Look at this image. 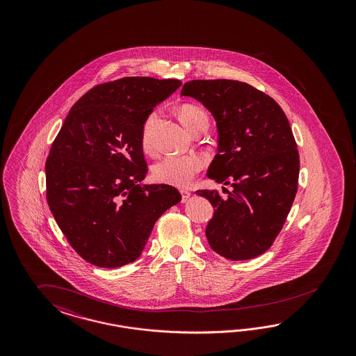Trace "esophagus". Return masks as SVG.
Returning <instances> with one entry per match:
<instances>
[{
	"label": "esophagus",
	"instance_id": "1",
	"mask_svg": "<svg viewBox=\"0 0 356 356\" xmlns=\"http://www.w3.org/2000/svg\"><path fill=\"white\" fill-rule=\"evenodd\" d=\"M180 193H181V202H186L188 198L191 197V192L189 191H181Z\"/></svg>",
	"mask_w": 356,
	"mask_h": 356
}]
</instances>
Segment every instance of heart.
<instances>
[{
	"label": "heart",
	"instance_id": "obj_1",
	"mask_svg": "<svg viewBox=\"0 0 356 356\" xmlns=\"http://www.w3.org/2000/svg\"><path fill=\"white\" fill-rule=\"evenodd\" d=\"M179 116L184 125L192 130L200 121L207 120L205 111L193 104H184L179 108ZM155 115H150L142 130V149L152 150L151 127ZM205 165V159L200 155H168L152 167V177L156 183L167 184L177 188H185L192 183L194 176Z\"/></svg>",
	"mask_w": 356,
	"mask_h": 356
}]
</instances>
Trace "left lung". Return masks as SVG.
Listing matches in <instances>:
<instances>
[{
  "label": "left lung",
  "instance_id": "1",
  "mask_svg": "<svg viewBox=\"0 0 356 356\" xmlns=\"http://www.w3.org/2000/svg\"><path fill=\"white\" fill-rule=\"evenodd\" d=\"M181 97L213 115L218 154L207 177L234 188L227 197L197 192L214 207L205 229L210 248L225 259H254L271 247L298 192L299 152L290 122L274 99L240 81H189Z\"/></svg>",
  "mask_w": 356,
  "mask_h": 356
}]
</instances>
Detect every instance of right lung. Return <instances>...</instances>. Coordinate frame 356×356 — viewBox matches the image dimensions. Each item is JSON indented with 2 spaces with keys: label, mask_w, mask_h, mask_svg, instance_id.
<instances>
[{
  "label": "right lung",
  "mask_w": 356,
  "mask_h": 356,
  "mask_svg": "<svg viewBox=\"0 0 356 356\" xmlns=\"http://www.w3.org/2000/svg\"><path fill=\"white\" fill-rule=\"evenodd\" d=\"M179 79L125 76L92 87L69 111L45 163L47 201L76 253L99 268L138 259L151 229L181 201L176 188L145 184L142 130Z\"/></svg>",
  "instance_id": "right-lung-1"
}]
</instances>
